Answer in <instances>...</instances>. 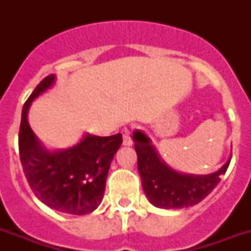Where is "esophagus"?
Segmentation results:
<instances>
[{"label":"esophagus","instance_id":"1","mask_svg":"<svg viewBox=\"0 0 251 251\" xmlns=\"http://www.w3.org/2000/svg\"><path fill=\"white\" fill-rule=\"evenodd\" d=\"M124 141H122V143H124V146H131L133 145V139L130 138V131L129 130H125L124 131Z\"/></svg>","mask_w":251,"mask_h":251}]
</instances>
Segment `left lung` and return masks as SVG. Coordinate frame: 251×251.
<instances>
[{
	"instance_id": "obj_1",
	"label": "left lung",
	"mask_w": 251,
	"mask_h": 251,
	"mask_svg": "<svg viewBox=\"0 0 251 251\" xmlns=\"http://www.w3.org/2000/svg\"><path fill=\"white\" fill-rule=\"evenodd\" d=\"M133 141L142 187L153 206L165 210L190 207L201 202L220 182L230 163L229 157L226 164L211 175H186L169 167L143 131L135 130Z\"/></svg>"
}]
</instances>
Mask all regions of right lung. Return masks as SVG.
Wrapping results in <instances>:
<instances>
[{
	"label": "right lung",
	"instance_id": "right-lung-1",
	"mask_svg": "<svg viewBox=\"0 0 251 251\" xmlns=\"http://www.w3.org/2000/svg\"><path fill=\"white\" fill-rule=\"evenodd\" d=\"M54 83V74L44 78L23 105L19 129L22 167L33 194L44 204L64 214H90L101 203L110 163L121 147L122 135L84 134L66 150L47 149L29 126L28 109Z\"/></svg>",
	"mask_w": 251,
	"mask_h": 251
}]
</instances>
